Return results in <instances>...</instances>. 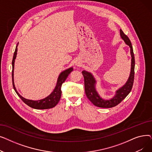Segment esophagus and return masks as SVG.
<instances>
[{
    "label": "esophagus",
    "mask_w": 152,
    "mask_h": 152,
    "mask_svg": "<svg viewBox=\"0 0 152 152\" xmlns=\"http://www.w3.org/2000/svg\"><path fill=\"white\" fill-rule=\"evenodd\" d=\"M75 65L77 66H80V65H81V61H78V60L76 61V63H75Z\"/></svg>",
    "instance_id": "esophagus-1"
}]
</instances>
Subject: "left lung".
I'll use <instances>...</instances> for the list:
<instances>
[{
  "mask_svg": "<svg viewBox=\"0 0 152 152\" xmlns=\"http://www.w3.org/2000/svg\"><path fill=\"white\" fill-rule=\"evenodd\" d=\"M120 36L125 44L130 47V53L131 56V71L129 76L126 83L116 91L115 94L112 98L110 99H105L100 97L96 89L97 80L95 79L94 75L91 72L83 70L82 71L84 79V87L86 96L95 106L98 107L111 108L116 106L127 97V95L130 93L132 88L135 67V59L132 46L129 37L123 33L121 29H120Z\"/></svg>",
  "mask_w": 152,
  "mask_h": 152,
  "instance_id": "1",
  "label": "left lung"
}]
</instances>
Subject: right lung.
Instances as JSON below:
<instances>
[{
    "mask_svg": "<svg viewBox=\"0 0 152 152\" xmlns=\"http://www.w3.org/2000/svg\"><path fill=\"white\" fill-rule=\"evenodd\" d=\"M18 45V43L17 44V46H16L15 50L13 57V60H12V83H13V87L15 91L17 94V95L20 97V98L23 100V102L24 103H25L27 105H28L31 108L37 109V110H44V109H49L54 107L55 106L57 105V104L60 100L61 95V85L65 81L66 79L67 78L69 73L73 70V68L70 67L61 72L57 79V84H56L55 87V89L52 92V93L49 95H48L47 97H46L43 99H41L39 100H33L26 99L25 98H24L23 97H22L21 95L18 92L14 83V66H15V59H16V57H17V55Z\"/></svg>",
    "mask_w": 152,
    "mask_h": 152,
    "instance_id": "right-lung-1",
    "label": "right lung"
}]
</instances>
